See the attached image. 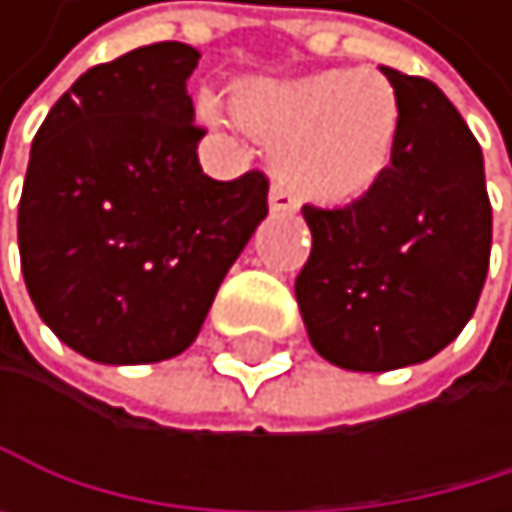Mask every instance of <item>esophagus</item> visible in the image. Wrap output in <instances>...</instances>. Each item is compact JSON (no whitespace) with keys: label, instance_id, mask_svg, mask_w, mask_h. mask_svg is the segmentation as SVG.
Listing matches in <instances>:
<instances>
[{"label":"esophagus","instance_id":"34e87169","mask_svg":"<svg viewBox=\"0 0 512 512\" xmlns=\"http://www.w3.org/2000/svg\"><path fill=\"white\" fill-rule=\"evenodd\" d=\"M294 208H298L294 196H291L282 184H273V187H270V211H276V214H291Z\"/></svg>","mask_w":512,"mask_h":512}]
</instances>
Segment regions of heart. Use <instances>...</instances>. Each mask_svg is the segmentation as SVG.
Listing matches in <instances>:
<instances>
[{
	"label": "heart",
	"mask_w": 512,
	"mask_h": 512,
	"mask_svg": "<svg viewBox=\"0 0 512 512\" xmlns=\"http://www.w3.org/2000/svg\"><path fill=\"white\" fill-rule=\"evenodd\" d=\"M202 113L218 119V104L205 97ZM236 116L270 141V165L298 199L350 205L390 171L402 107L384 76L319 70L242 85Z\"/></svg>",
	"instance_id": "b5f03b06"
}]
</instances>
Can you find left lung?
I'll use <instances>...</instances> for the list:
<instances>
[{"mask_svg": "<svg viewBox=\"0 0 512 512\" xmlns=\"http://www.w3.org/2000/svg\"><path fill=\"white\" fill-rule=\"evenodd\" d=\"M381 73L402 107L390 171L344 208H301L313 251L294 298L313 350L347 371L445 350L476 310L491 254L485 165L467 122L433 82Z\"/></svg>", "mask_w": 512, "mask_h": 512, "instance_id": "left-lung-1", "label": "left lung"}]
</instances>
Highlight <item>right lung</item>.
Here are the masks:
<instances>
[{
    "instance_id": "1",
    "label": "right lung",
    "mask_w": 512,
    "mask_h": 512,
    "mask_svg": "<svg viewBox=\"0 0 512 512\" xmlns=\"http://www.w3.org/2000/svg\"><path fill=\"white\" fill-rule=\"evenodd\" d=\"M184 42L82 73L30 150L17 248L42 322L104 365L184 353L227 270L267 218V178L202 174Z\"/></svg>"
}]
</instances>
